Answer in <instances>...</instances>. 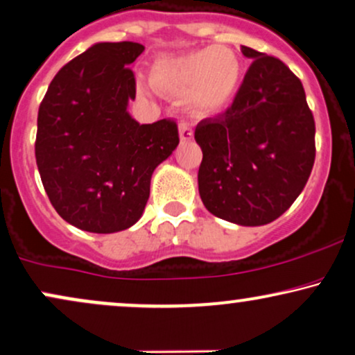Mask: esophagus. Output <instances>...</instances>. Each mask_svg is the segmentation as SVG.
<instances>
[{
  "mask_svg": "<svg viewBox=\"0 0 355 355\" xmlns=\"http://www.w3.org/2000/svg\"><path fill=\"white\" fill-rule=\"evenodd\" d=\"M178 134H180V141L182 142H188L193 139V131L188 128L187 123H182L180 128H178Z\"/></svg>",
  "mask_w": 355,
  "mask_h": 355,
  "instance_id": "esophagus-1",
  "label": "esophagus"
}]
</instances>
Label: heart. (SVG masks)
Segmentation results:
<instances>
[{"mask_svg":"<svg viewBox=\"0 0 355 355\" xmlns=\"http://www.w3.org/2000/svg\"><path fill=\"white\" fill-rule=\"evenodd\" d=\"M241 80V57L232 49L218 46L162 55L150 69L157 92L170 98L185 96L187 111L193 118L224 113L234 101Z\"/></svg>","mask_w":355,"mask_h":355,"instance_id":"b5f03b06","label":"heart"}]
</instances>
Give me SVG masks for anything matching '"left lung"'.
<instances>
[{
    "label": "left lung",
    "mask_w": 355,
    "mask_h": 355,
    "mask_svg": "<svg viewBox=\"0 0 355 355\" xmlns=\"http://www.w3.org/2000/svg\"><path fill=\"white\" fill-rule=\"evenodd\" d=\"M252 58L234 103L196 125L203 152L198 190L205 208L239 226L280 218L315 164V119L303 85L284 62L242 46Z\"/></svg>",
    "instance_id": "1"
}]
</instances>
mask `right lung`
I'll list each match as a JSON object with an SVG mask.
<instances>
[{
  "label": "right lung",
  "mask_w": 355,
  "mask_h": 355,
  "mask_svg": "<svg viewBox=\"0 0 355 355\" xmlns=\"http://www.w3.org/2000/svg\"><path fill=\"white\" fill-rule=\"evenodd\" d=\"M144 52L131 40L96 42L58 70L39 107L35 162L51 203L71 226L96 234L141 219L154 170L178 146L173 121L129 114Z\"/></svg>",
  "instance_id": "1"
}]
</instances>
